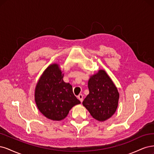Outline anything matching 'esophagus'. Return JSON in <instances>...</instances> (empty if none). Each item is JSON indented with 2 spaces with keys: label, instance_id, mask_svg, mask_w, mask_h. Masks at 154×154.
Returning <instances> with one entry per match:
<instances>
[{
  "label": "esophagus",
  "instance_id": "esophagus-1",
  "mask_svg": "<svg viewBox=\"0 0 154 154\" xmlns=\"http://www.w3.org/2000/svg\"><path fill=\"white\" fill-rule=\"evenodd\" d=\"M77 98L81 102L83 101V95H82V94H79V95L77 96Z\"/></svg>",
  "mask_w": 154,
  "mask_h": 154
}]
</instances>
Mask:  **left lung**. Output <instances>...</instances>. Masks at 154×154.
Wrapping results in <instances>:
<instances>
[{"label": "left lung", "mask_w": 154, "mask_h": 154, "mask_svg": "<svg viewBox=\"0 0 154 154\" xmlns=\"http://www.w3.org/2000/svg\"><path fill=\"white\" fill-rule=\"evenodd\" d=\"M89 93L82 102L90 115L97 120L106 121L116 111L119 93L107 73L100 70L88 81Z\"/></svg>", "instance_id": "8db88e82"}]
</instances>
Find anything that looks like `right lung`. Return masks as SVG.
I'll return each mask as SVG.
<instances>
[{"label": "right lung", "instance_id": "right-lung-1", "mask_svg": "<svg viewBox=\"0 0 154 154\" xmlns=\"http://www.w3.org/2000/svg\"><path fill=\"white\" fill-rule=\"evenodd\" d=\"M34 99L39 111L52 120L65 118L71 109L81 103L72 91V86L63 81L57 64H52L44 71L35 88Z\"/></svg>", "mask_w": 154, "mask_h": 154}]
</instances>
